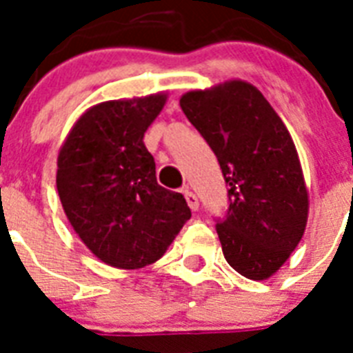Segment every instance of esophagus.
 I'll list each match as a JSON object with an SVG mask.
<instances>
[{
    "label": "esophagus",
    "mask_w": 353,
    "mask_h": 353,
    "mask_svg": "<svg viewBox=\"0 0 353 353\" xmlns=\"http://www.w3.org/2000/svg\"><path fill=\"white\" fill-rule=\"evenodd\" d=\"M183 194H185V199H187L188 207H190V209H192V210H198L199 209L198 196H196V194H194L192 190H190V188H188V187L183 188Z\"/></svg>",
    "instance_id": "obj_1"
}]
</instances>
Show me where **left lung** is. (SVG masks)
Masks as SVG:
<instances>
[{
	"instance_id": "1",
	"label": "left lung",
	"mask_w": 353,
	"mask_h": 353,
	"mask_svg": "<svg viewBox=\"0 0 353 353\" xmlns=\"http://www.w3.org/2000/svg\"><path fill=\"white\" fill-rule=\"evenodd\" d=\"M179 104L229 185V209L216 223L223 256L241 276L268 280L299 245L310 207L288 128L243 80L188 91Z\"/></svg>"
}]
</instances>
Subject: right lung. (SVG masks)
Returning <instances> with one entry per match:
<instances>
[{
  "label": "right lung",
  "instance_id": "right-lung-1",
  "mask_svg": "<svg viewBox=\"0 0 353 353\" xmlns=\"http://www.w3.org/2000/svg\"><path fill=\"white\" fill-rule=\"evenodd\" d=\"M165 102V93L101 102L74 122L58 154L63 212L85 247L112 268L157 262L190 220L183 194L157 183L143 143Z\"/></svg>",
  "mask_w": 353,
  "mask_h": 353
}]
</instances>
